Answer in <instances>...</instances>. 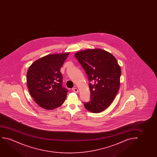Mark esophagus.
Wrapping results in <instances>:
<instances>
[{
	"label": "esophagus",
	"instance_id": "1",
	"mask_svg": "<svg viewBox=\"0 0 157 157\" xmlns=\"http://www.w3.org/2000/svg\"><path fill=\"white\" fill-rule=\"evenodd\" d=\"M72 90L75 92V93H78V90L77 88H73V89H72Z\"/></svg>",
	"mask_w": 157,
	"mask_h": 157
}]
</instances>
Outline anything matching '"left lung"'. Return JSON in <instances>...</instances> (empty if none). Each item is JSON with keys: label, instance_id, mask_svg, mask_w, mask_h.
I'll list each match as a JSON object with an SVG mask.
<instances>
[{"label": "left lung", "instance_id": "1", "mask_svg": "<svg viewBox=\"0 0 157 157\" xmlns=\"http://www.w3.org/2000/svg\"><path fill=\"white\" fill-rule=\"evenodd\" d=\"M75 58L88 76L90 100L84 103L86 109L99 113L107 109L114 100L120 86L121 70L116 58L101 49L78 52Z\"/></svg>", "mask_w": 157, "mask_h": 157}]
</instances>
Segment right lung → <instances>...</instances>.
<instances>
[{
    "label": "right lung",
    "mask_w": 157,
    "mask_h": 157,
    "mask_svg": "<svg viewBox=\"0 0 157 157\" xmlns=\"http://www.w3.org/2000/svg\"><path fill=\"white\" fill-rule=\"evenodd\" d=\"M70 53L52 54L35 61L28 69L27 84L30 95L43 109L52 110L64 103L67 90L62 86L60 69Z\"/></svg>",
    "instance_id": "obj_1"
}]
</instances>
